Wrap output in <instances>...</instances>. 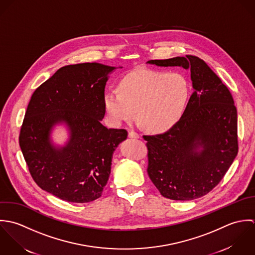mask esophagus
<instances>
[{
    "label": "esophagus",
    "instance_id": "obj_1",
    "mask_svg": "<svg viewBox=\"0 0 255 255\" xmlns=\"http://www.w3.org/2000/svg\"><path fill=\"white\" fill-rule=\"evenodd\" d=\"M129 137L130 138H133V139H139L140 138V135L134 131H130L129 132Z\"/></svg>",
    "mask_w": 255,
    "mask_h": 255
}]
</instances>
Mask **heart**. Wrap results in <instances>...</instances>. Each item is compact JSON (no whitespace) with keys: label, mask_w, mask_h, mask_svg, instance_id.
I'll return each mask as SVG.
<instances>
[{"label":"heart","mask_w":255,"mask_h":255,"mask_svg":"<svg viewBox=\"0 0 255 255\" xmlns=\"http://www.w3.org/2000/svg\"><path fill=\"white\" fill-rule=\"evenodd\" d=\"M189 97L185 78L177 73L140 69L126 75L118 91H108L103 104L115 125L135 117L149 131L164 132L180 119Z\"/></svg>","instance_id":"heart-1"}]
</instances>
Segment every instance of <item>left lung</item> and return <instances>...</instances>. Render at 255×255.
<instances>
[{"instance_id":"obj_1","label":"left lung","mask_w":255,"mask_h":255,"mask_svg":"<svg viewBox=\"0 0 255 255\" xmlns=\"http://www.w3.org/2000/svg\"><path fill=\"white\" fill-rule=\"evenodd\" d=\"M158 67L190 70L193 94L168 131L144 136L148 173L160 194L187 201L206 195L224 177L238 154V113L222 80L199 57L150 60Z\"/></svg>"}]
</instances>
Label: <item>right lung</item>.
Instances as JSON below:
<instances>
[{
	"label": "right lung",
	"mask_w": 255,
	"mask_h": 255,
	"mask_svg": "<svg viewBox=\"0 0 255 255\" xmlns=\"http://www.w3.org/2000/svg\"><path fill=\"white\" fill-rule=\"evenodd\" d=\"M115 69L100 63L62 67L28 103L19 134L21 152L36 184L67 202L87 203L102 196L113 153L127 139L126 130L102 123L104 88ZM57 125L68 131L64 145L51 140Z\"/></svg>",
	"instance_id": "add662e5"
}]
</instances>
